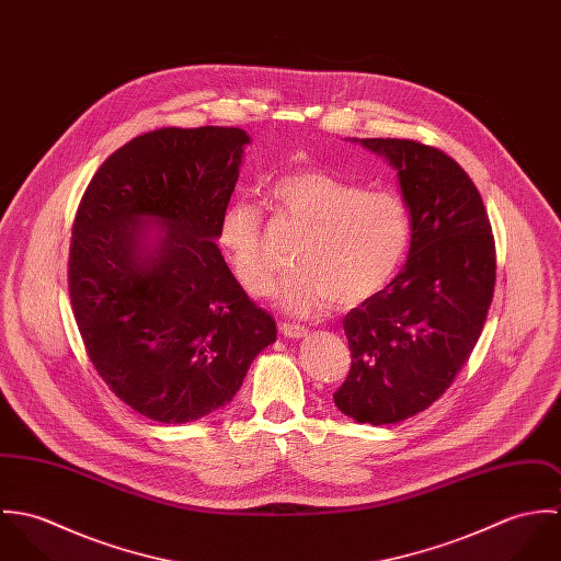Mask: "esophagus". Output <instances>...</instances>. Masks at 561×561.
Wrapping results in <instances>:
<instances>
[{"mask_svg":"<svg viewBox=\"0 0 561 561\" xmlns=\"http://www.w3.org/2000/svg\"><path fill=\"white\" fill-rule=\"evenodd\" d=\"M280 334L287 336V339H302L309 334V330L300 323H291V321H283L280 323Z\"/></svg>","mask_w":561,"mask_h":561,"instance_id":"esophagus-1","label":"esophagus"}]
</instances>
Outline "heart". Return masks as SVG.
I'll list each match as a JSON object with an SVG mask.
<instances>
[{
	"mask_svg": "<svg viewBox=\"0 0 561 561\" xmlns=\"http://www.w3.org/2000/svg\"><path fill=\"white\" fill-rule=\"evenodd\" d=\"M276 207L305 229L296 241L294 270L274 291L291 316H318L334 305L352 309L393 278L410 243V214L400 194L365 190L325 170H296L272 185ZM220 245L250 296H265L276 261L265 245L263 211L238 201L220 218Z\"/></svg>",
	"mask_w": 561,
	"mask_h": 561,
	"instance_id": "b5f03b06",
	"label": "heart"
}]
</instances>
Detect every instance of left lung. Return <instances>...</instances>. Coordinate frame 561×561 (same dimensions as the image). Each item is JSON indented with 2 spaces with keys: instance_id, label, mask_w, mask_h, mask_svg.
Masks as SVG:
<instances>
[{
  "instance_id": "1",
  "label": "left lung",
  "mask_w": 561,
  "mask_h": 561,
  "mask_svg": "<svg viewBox=\"0 0 561 561\" xmlns=\"http://www.w3.org/2000/svg\"><path fill=\"white\" fill-rule=\"evenodd\" d=\"M400 176L412 240L400 274L343 318L352 352L332 396L358 423H398L430 408L467 365L494 294L496 252L480 192L436 147L365 138Z\"/></svg>"
}]
</instances>
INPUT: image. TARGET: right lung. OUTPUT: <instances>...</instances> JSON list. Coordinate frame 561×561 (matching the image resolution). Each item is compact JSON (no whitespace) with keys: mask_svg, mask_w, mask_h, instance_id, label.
<instances>
[{"mask_svg":"<svg viewBox=\"0 0 561 561\" xmlns=\"http://www.w3.org/2000/svg\"><path fill=\"white\" fill-rule=\"evenodd\" d=\"M248 142L238 127L142 134L99 165L73 220L69 296L85 354L118 400L160 423L227 405L276 339L216 245ZM151 219L164 227L156 247Z\"/></svg>","mask_w":561,"mask_h":561,"instance_id":"1","label":"right lung"}]
</instances>
